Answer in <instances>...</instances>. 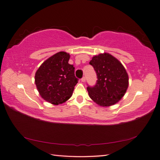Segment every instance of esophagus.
<instances>
[{"label":"esophagus","mask_w":160,"mask_h":160,"mask_svg":"<svg viewBox=\"0 0 160 160\" xmlns=\"http://www.w3.org/2000/svg\"><path fill=\"white\" fill-rule=\"evenodd\" d=\"M81 82H85V81H86V78L83 77L82 78V79H81Z\"/></svg>","instance_id":"esophagus-1"}]
</instances>
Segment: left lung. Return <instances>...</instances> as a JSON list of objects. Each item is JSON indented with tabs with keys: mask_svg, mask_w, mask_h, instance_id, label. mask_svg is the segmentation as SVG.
<instances>
[{
	"mask_svg": "<svg viewBox=\"0 0 160 160\" xmlns=\"http://www.w3.org/2000/svg\"><path fill=\"white\" fill-rule=\"evenodd\" d=\"M90 64L95 69L98 81L94 87L87 88L89 97L103 107L118 103L129 86V77L124 66L108 53L94 56Z\"/></svg>",
	"mask_w": 160,
	"mask_h": 160,
	"instance_id": "obj_1",
	"label": "left lung"
}]
</instances>
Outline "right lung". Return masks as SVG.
Returning a JSON list of instances; mask_svg holds the SVG:
<instances>
[{
  "label": "right lung",
  "mask_w": 160,
  "mask_h": 160,
  "mask_svg": "<svg viewBox=\"0 0 160 160\" xmlns=\"http://www.w3.org/2000/svg\"><path fill=\"white\" fill-rule=\"evenodd\" d=\"M70 55L60 52L44 61L35 75V83L42 98L58 105L70 99L78 79L74 68L68 63Z\"/></svg>",
  "instance_id": "obj_1"
}]
</instances>
